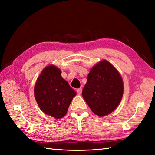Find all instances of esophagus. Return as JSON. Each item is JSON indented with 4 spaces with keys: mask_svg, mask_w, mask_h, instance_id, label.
I'll use <instances>...</instances> for the list:
<instances>
[{
    "mask_svg": "<svg viewBox=\"0 0 155 155\" xmlns=\"http://www.w3.org/2000/svg\"><path fill=\"white\" fill-rule=\"evenodd\" d=\"M77 93H78V94H81V93H82V88H78V89H77Z\"/></svg>",
    "mask_w": 155,
    "mask_h": 155,
    "instance_id": "34e87169",
    "label": "esophagus"
}]
</instances>
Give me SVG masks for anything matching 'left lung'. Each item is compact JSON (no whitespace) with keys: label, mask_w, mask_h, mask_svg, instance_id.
I'll list each match as a JSON object with an SVG mask.
<instances>
[{"label":"left lung","mask_w":155,"mask_h":155,"mask_svg":"<svg viewBox=\"0 0 155 155\" xmlns=\"http://www.w3.org/2000/svg\"><path fill=\"white\" fill-rule=\"evenodd\" d=\"M123 93L124 83L120 72L103 59L91 68L82 95L94 114L106 116L119 105Z\"/></svg>","instance_id":"1"}]
</instances>
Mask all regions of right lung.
Masks as SVG:
<instances>
[{
  "mask_svg": "<svg viewBox=\"0 0 155 155\" xmlns=\"http://www.w3.org/2000/svg\"><path fill=\"white\" fill-rule=\"evenodd\" d=\"M76 91L61 77V71L54 65H49L41 72L34 87V96L40 109L55 119L62 118Z\"/></svg>",
  "mask_w": 155,
  "mask_h": 155,
  "instance_id": "right-lung-1",
  "label": "right lung"
}]
</instances>
